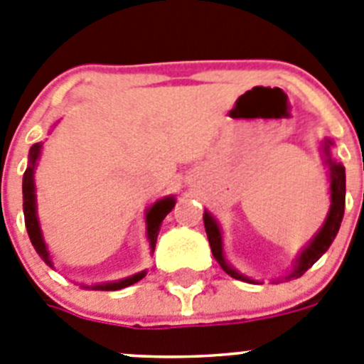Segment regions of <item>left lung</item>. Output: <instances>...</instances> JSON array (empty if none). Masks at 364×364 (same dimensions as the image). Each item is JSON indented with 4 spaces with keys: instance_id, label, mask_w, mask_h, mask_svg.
<instances>
[{
    "instance_id": "left-lung-1",
    "label": "left lung",
    "mask_w": 364,
    "mask_h": 364,
    "mask_svg": "<svg viewBox=\"0 0 364 364\" xmlns=\"http://www.w3.org/2000/svg\"><path fill=\"white\" fill-rule=\"evenodd\" d=\"M330 145H332L330 141L325 143L326 154H328ZM328 165H330V179H332V181H330V198H332L330 214H328V218H326L325 227L321 228V232L316 235V239H314L312 243H310V247L306 248L303 254H301L299 263H297L296 270H294L292 274L288 276V279L303 276L304 272L309 270V268L312 267L317 259H319L321 255L328 250L330 245H332V241L336 239L337 232H339V227H341L343 214H345V190H346L345 166L339 165V163H333L330 158H328ZM203 221H205V230H206V235H208V243H210L212 254H214L215 259L219 261V264H221L223 270L227 272L228 276L235 277V279L248 281L247 277L241 276V274H237L234 268L228 267V263L225 261V257H223L221 232H219L218 225H215V221L212 219V215L208 214V212H205V215H203Z\"/></svg>"
}]
</instances>
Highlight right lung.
I'll use <instances>...</instances> for the list:
<instances>
[{
	"label": "right lung",
	"instance_id": "right-lung-1",
	"mask_svg": "<svg viewBox=\"0 0 364 364\" xmlns=\"http://www.w3.org/2000/svg\"><path fill=\"white\" fill-rule=\"evenodd\" d=\"M39 150H41V143L32 145L31 166H28V168L25 170V174H23V214H25V227H27L32 247H34L36 252H38V254L52 267L50 259H48L47 247H45L43 237H41V230H39V223H38V218H36V205H34V179H32V174H34V165H36V159H38L39 156ZM174 203L176 201L172 198L161 199V201L156 203V205L149 210V214H146V230H149L150 248H152V250L154 247H156V241H158V234L159 230H161L163 219H165L166 214L174 208ZM143 276H145V272L136 274V276L132 277H127V279L123 281H117V283L96 284V287H92V290H121V288L130 287V284L143 279Z\"/></svg>",
	"mask_w": 364,
	"mask_h": 364
}]
</instances>
